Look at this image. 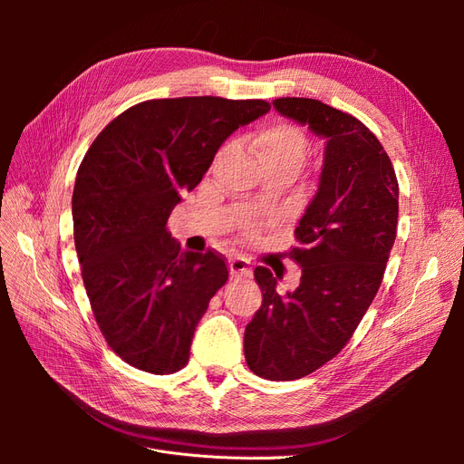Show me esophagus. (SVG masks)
Listing matches in <instances>:
<instances>
[{"label":"esophagus","mask_w":464,"mask_h":464,"mask_svg":"<svg viewBox=\"0 0 464 464\" xmlns=\"http://www.w3.org/2000/svg\"><path fill=\"white\" fill-rule=\"evenodd\" d=\"M228 269H230V276L232 278H242V276H249L251 275V263L242 257V256H236L228 261Z\"/></svg>","instance_id":"1"}]
</instances>
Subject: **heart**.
<instances>
[{"label":"heart","instance_id":"heart-1","mask_svg":"<svg viewBox=\"0 0 464 464\" xmlns=\"http://www.w3.org/2000/svg\"><path fill=\"white\" fill-rule=\"evenodd\" d=\"M254 149L265 170L269 168H286L296 174L307 154V139L298 125L276 121L254 137Z\"/></svg>","mask_w":464,"mask_h":464}]
</instances>
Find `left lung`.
<instances>
[{
	"label": "left lung",
	"instance_id": "left-lung-1",
	"mask_svg": "<svg viewBox=\"0 0 464 464\" xmlns=\"http://www.w3.org/2000/svg\"><path fill=\"white\" fill-rule=\"evenodd\" d=\"M273 106L325 141L317 191L290 251L300 286L278 294V275L257 266L263 304L244 333L249 370L290 382L339 354L368 312L397 237L399 184L382 143L354 116L314 98Z\"/></svg>",
	"mask_w": 464,
	"mask_h": 464
}]
</instances>
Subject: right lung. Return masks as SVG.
<instances>
[{
    "label": "right lung",
    "mask_w": 464,
    "mask_h": 464,
    "mask_svg": "<svg viewBox=\"0 0 464 464\" xmlns=\"http://www.w3.org/2000/svg\"><path fill=\"white\" fill-rule=\"evenodd\" d=\"M269 110L220 96L147 101L111 120L82 159L72 199L82 283L106 343L130 366L166 375L188 363L228 269L215 251H181L166 222L220 145Z\"/></svg>",
    "instance_id": "right-lung-1"
}]
</instances>
